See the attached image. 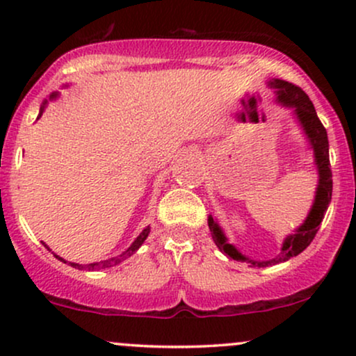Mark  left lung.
<instances>
[{
  "label": "left lung",
  "instance_id": "1",
  "mask_svg": "<svg viewBox=\"0 0 356 356\" xmlns=\"http://www.w3.org/2000/svg\"><path fill=\"white\" fill-rule=\"evenodd\" d=\"M271 85H275L277 88V100L281 104L288 105V107H295V112L298 118H300L301 125H303L306 136H308L309 142H312L313 150H314V161H316L318 172H320V182H318V191L316 197H314V204L309 211V216L306 218L305 224L296 231V234L288 236L284 241L281 252L275 259L269 261H249L248 257H244L234 246H231L229 243H226L222 231L219 229L218 224L214 222V219L209 218V229L212 234V239L218 244V248L222 252H226L227 256L232 257L236 261H248L252 266L257 268H266L271 264L283 263L288 261L289 257H295L303 252L306 248L312 244V241L316 236L318 229H320V224L323 218H325V212L328 209V204L332 202V191H333V181H332V169H330V154H328V136H326V129L323 127L321 120L316 115V110H314L312 100L306 93L301 90L298 85L289 83L284 80H275L271 81Z\"/></svg>",
  "mask_w": 356,
  "mask_h": 356
}]
</instances>
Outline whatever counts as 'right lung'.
I'll return each mask as SVG.
<instances>
[{
	"instance_id": "add662e5",
	"label": "right lung",
	"mask_w": 356,
	"mask_h": 356,
	"mask_svg": "<svg viewBox=\"0 0 356 356\" xmlns=\"http://www.w3.org/2000/svg\"><path fill=\"white\" fill-rule=\"evenodd\" d=\"M55 97V95H53ZM43 113V107L40 108V115H42ZM38 115V117H40ZM149 232H150V227H145L144 231L140 232V236H138V238L134 241L132 243V246H130L129 249H127L125 252H122L120 256H117V257H112V259H107V261H102V263H93V264H87V266H83V264H76V263H70L73 268H79V269H83V268H88V269H99V268H110V266H115V264H118V263H122V261L124 259H127V257L129 256H132L134 252L137 251L138 248L142 246V243H144V241L147 239V236H149ZM56 256V254H55ZM58 257V256H56ZM58 259H61V257H58ZM63 261V259H61ZM63 263H67V261H63Z\"/></svg>"
}]
</instances>
